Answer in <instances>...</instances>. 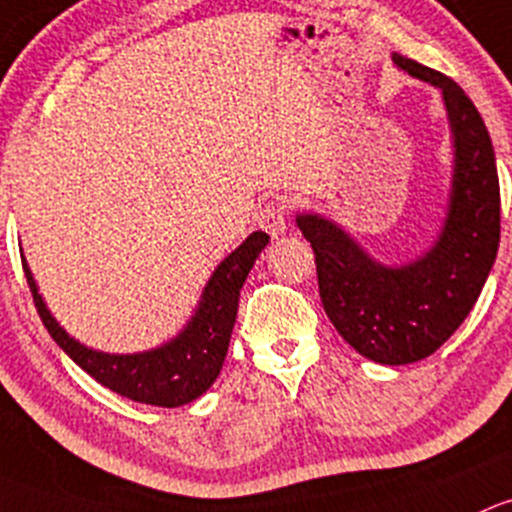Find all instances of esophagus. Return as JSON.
Listing matches in <instances>:
<instances>
[{
  "label": "esophagus",
  "mask_w": 512,
  "mask_h": 512,
  "mask_svg": "<svg viewBox=\"0 0 512 512\" xmlns=\"http://www.w3.org/2000/svg\"><path fill=\"white\" fill-rule=\"evenodd\" d=\"M258 224H261L263 231L278 239V236L286 234V224H288V209L283 202H268L266 207L261 209L258 214Z\"/></svg>",
  "instance_id": "esophagus-1"
}]
</instances>
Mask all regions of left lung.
<instances>
[{"mask_svg":"<svg viewBox=\"0 0 512 512\" xmlns=\"http://www.w3.org/2000/svg\"><path fill=\"white\" fill-rule=\"evenodd\" d=\"M397 68L439 88L453 135L444 226L412 263L384 266L335 221L298 214L315 251L320 300L335 330L367 360L409 365L434 355L466 320L491 273L500 241V184L486 123L449 76L407 56Z\"/></svg>","mask_w":512,"mask_h":512,"instance_id":"left-lung-1","label":"left lung"}]
</instances>
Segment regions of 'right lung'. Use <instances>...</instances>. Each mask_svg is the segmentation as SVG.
Masks as SVG:
<instances>
[{"label":"right lung","mask_w":512,"mask_h":512,"mask_svg":"<svg viewBox=\"0 0 512 512\" xmlns=\"http://www.w3.org/2000/svg\"><path fill=\"white\" fill-rule=\"evenodd\" d=\"M266 244L268 234L254 231L239 249L231 251L219 263L182 333L155 350L135 352V355H110L73 340L46 308L34 276L26 266V258H21V266L41 323L46 325L56 345L83 372L133 402L152 404V407H182L202 397L219 377L236 323L241 286Z\"/></svg>","instance_id":"right-lung-1"}]
</instances>
